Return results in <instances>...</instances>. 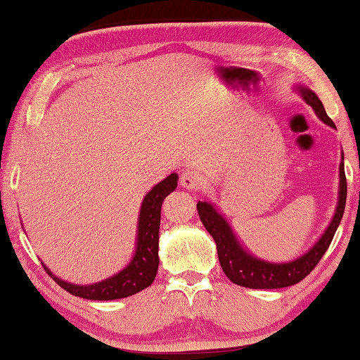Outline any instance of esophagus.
I'll return each mask as SVG.
<instances>
[{
  "label": "esophagus",
  "instance_id": "1",
  "mask_svg": "<svg viewBox=\"0 0 360 360\" xmlns=\"http://www.w3.org/2000/svg\"><path fill=\"white\" fill-rule=\"evenodd\" d=\"M181 184L186 189H200L205 184V176L197 169H186L181 176Z\"/></svg>",
  "mask_w": 360,
  "mask_h": 360
}]
</instances>
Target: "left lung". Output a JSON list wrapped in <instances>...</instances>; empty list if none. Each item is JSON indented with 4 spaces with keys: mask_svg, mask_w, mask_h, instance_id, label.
Returning a JSON list of instances; mask_svg holds the SVG:
<instances>
[{
    "mask_svg": "<svg viewBox=\"0 0 360 360\" xmlns=\"http://www.w3.org/2000/svg\"><path fill=\"white\" fill-rule=\"evenodd\" d=\"M300 91L307 103L315 109L318 117L330 125V127L336 129V125L328 117L326 110L323 108V103L316 98V94L307 88H302ZM339 178H341V182H339L338 209L328 230L323 233L320 241L307 255H303L302 257H298V259L292 262H287V264H272V262L261 261L255 256L248 255L240 246V243L236 241L235 235H233V231L224 217L217 214V210L209 202H197V212H199L200 221L204 224L205 230L210 233L217 243L219 261L225 276L233 283H236V285L248 288H283L305 279L315 269L323 255L330 248L334 233H336L339 224H341L347 195V181L346 173H344V163H341V168H339Z\"/></svg>",
    "mask_w": 360,
    "mask_h": 360,
    "instance_id": "1",
    "label": "left lung"
}]
</instances>
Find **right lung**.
Returning a JSON list of instances; mask_svg holds the SVG:
<instances>
[{
  "label": "right lung",
  "mask_w": 360,
  "mask_h": 360,
  "mask_svg": "<svg viewBox=\"0 0 360 360\" xmlns=\"http://www.w3.org/2000/svg\"><path fill=\"white\" fill-rule=\"evenodd\" d=\"M178 186V174H169L168 178L158 182L148 194L145 195L140 209L139 238H136V251L130 264L110 279H105L93 285H73V283L60 281L47 267L45 272L52 277L65 290L86 300H117L134 295V293L150 287L158 271V235L161 220V204Z\"/></svg>",
  "instance_id": "1"
}]
</instances>
